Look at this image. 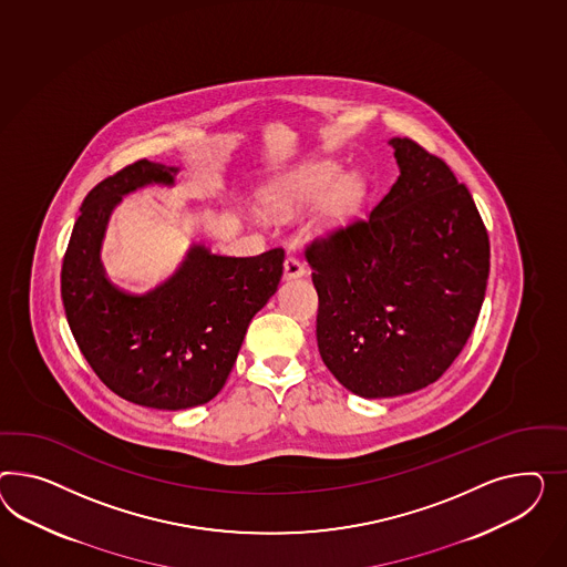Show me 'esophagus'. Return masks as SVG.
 Wrapping results in <instances>:
<instances>
[{
  "label": "esophagus",
  "instance_id": "34e87169",
  "mask_svg": "<svg viewBox=\"0 0 567 567\" xmlns=\"http://www.w3.org/2000/svg\"><path fill=\"white\" fill-rule=\"evenodd\" d=\"M306 264L299 260V258L289 256V258L285 260V278H287V280H292V278H301V276L306 275Z\"/></svg>",
  "mask_w": 567,
  "mask_h": 567
}]
</instances>
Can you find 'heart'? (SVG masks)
Instances as JSON below:
<instances>
[{
  "label": "heart",
  "mask_w": 567,
  "mask_h": 567,
  "mask_svg": "<svg viewBox=\"0 0 567 567\" xmlns=\"http://www.w3.org/2000/svg\"><path fill=\"white\" fill-rule=\"evenodd\" d=\"M340 168L334 163H322L316 167L307 168L306 173L295 179L289 187L278 192L275 198V208L278 213H292L299 206L320 198L329 185L336 181ZM337 182V181H336ZM338 184L323 198L322 213L326 218H342L349 215L359 204L363 194V184L357 173H347L339 177Z\"/></svg>",
  "instance_id": "obj_1"
}]
</instances>
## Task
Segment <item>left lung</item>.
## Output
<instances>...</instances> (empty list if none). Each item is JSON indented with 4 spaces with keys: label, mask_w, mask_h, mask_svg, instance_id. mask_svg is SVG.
Masks as SVG:
<instances>
[{
    "label": "left lung",
    "mask_w": 567,
    "mask_h": 567,
    "mask_svg": "<svg viewBox=\"0 0 567 567\" xmlns=\"http://www.w3.org/2000/svg\"><path fill=\"white\" fill-rule=\"evenodd\" d=\"M390 144L399 182L365 218L306 247L322 361L363 399L437 382L471 337L489 278V235L466 185L413 140Z\"/></svg>",
    "instance_id": "left-lung-1"
}]
</instances>
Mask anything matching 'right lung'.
<instances>
[{
	"label": "right lung",
	"instance_id": "add662e5",
	"mask_svg": "<svg viewBox=\"0 0 567 567\" xmlns=\"http://www.w3.org/2000/svg\"><path fill=\"white\" fill-rule=\"evenodd\" d=\"M175 171L142 158L92 187L62 264L65 318L92 371L117 396L161 411L198 406L223 390L285 261L282 247L230 258L196 245L154 291L113 285L99 258L113 206L142 185L173 184Z\"/></svg>",
	"mask_w": 567,
	"mask_h": 567
}]
</instances>
